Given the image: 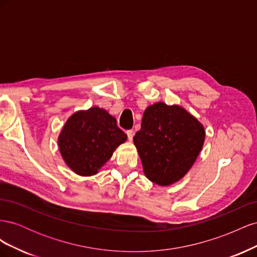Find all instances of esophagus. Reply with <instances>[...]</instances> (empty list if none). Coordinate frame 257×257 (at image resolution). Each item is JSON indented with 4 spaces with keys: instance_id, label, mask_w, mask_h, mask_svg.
<instances>
[{
    "instance_id": "34e87169",
    "label": "esophagus",
    "mask_w": 257,
    "mask_h": 257,
    "mask_svg": "<svg viewBox=\"0 0 257 257\" xmlns=\"http://www.w3.org/2000/svg\"><path fill=\"white\" fill-rule=\"evenodd\" d=\"M126 134H127V138H128V141H132V139H133V137H134L135 132H134L133 130H128V131L126 132Z\"/></svg>"
}]
</instances>
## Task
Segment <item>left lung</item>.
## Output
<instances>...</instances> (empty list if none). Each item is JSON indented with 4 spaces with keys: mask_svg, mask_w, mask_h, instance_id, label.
Returning a JSON list of instances; mask_svg holds the SVG:
<instances>
[{
    "mask_svg": "<svg viewBox=\"0 0 257 257\" xmlns=\"http://www.w3.org/2000/svg\"><path fill=\"white\" fill-rule=\"evenodd\" d=\"M205 135L203 124L181 106L147 107L134 136L146 177L162 186L180 180L195 163Z\"/></svg>",
    "mask_w": 257,
    "mask_h": 257,
    "instance_id": "8db88e82",
    "label": "left lung"
}]
</instances>
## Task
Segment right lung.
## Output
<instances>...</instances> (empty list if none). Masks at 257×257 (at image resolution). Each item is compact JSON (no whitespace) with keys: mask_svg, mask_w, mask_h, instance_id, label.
<instances>
[{"mask_svg":"<svg viewBox=\"0 0 257 257\" xmlns=\"http://www.w3.org/2000/svg\"><path fill=\"white\" fill-rule=\"evenodd\" d=\"M126 138L114 116L95 106L69 116L58 144L66 165L77 175L88 177L96 175Z\"/></svg>","mask_w":257,"mask_h":257,"instance_id":"1","label":"right lung"}]
</instances>
